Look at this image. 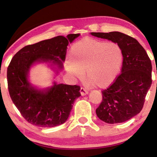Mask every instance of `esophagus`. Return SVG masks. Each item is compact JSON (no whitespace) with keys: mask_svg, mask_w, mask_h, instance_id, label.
<instances>
[{"mask_svg":"<svg viewBox=\"0 0 157 157\" xmlns=\"http://www.w3.org/2000/svg\"><path fill=\"white\" fill-rule=\"evenodd\" d=\"M80 93H81V96H85V95H86V94H89V91H88L87 89H84V88H81Z\"/></svg>","mask_w":157,"mask_h":157,"instance_id":"1","label":"esophagus"}]
</instances>
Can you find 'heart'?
Returning <instances> with one entry per match:
<instances>
[{"label":"heart","mask_w":157,"mask_h":157,"mask_svg":"<svg viewBox=\"0 0 157 157\" xmlns=\"http://www.w3.org/2000/svg\"><path fill=\"white\" fill-rule=\"evenodd\" d=\"M70 55L65 63L68 74L81 78L86 71L89 83L101 89L116 80L123 64V51L119 44L91 38L75 43Z\"/></svg>","instance_id":"1"}]
</instances>
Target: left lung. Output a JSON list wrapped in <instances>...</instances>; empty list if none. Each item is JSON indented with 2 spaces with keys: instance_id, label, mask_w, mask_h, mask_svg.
I'll list each match as a JSON object with an SVG mask.
<instances>
[{
  "instance_id": "obj_1",
  "label": "left lung",
  "mask_w": 157,
  "mask_h": 157,
  "mask_svg": "<svg viewBox=\"0 0 157 157\" xmlns=\"http://www.w3.org/2000/svg\"><path fill=\"white\" fill-rule=\"evenodd\" d=\"M91 35L117 43L124 55L121 74L112 85L102 91L103 100L96 109V115L107 124L128 121L141 111L151 87V60L135 38L121 32H92Z\"/></svg>"
}]
</instances>
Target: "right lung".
Returning a JSON list of instances; mask_svg holds the SVG:
<instances>
[{
  "label": "right lung",
  "instance_id": "1",
  "mask_svg": "<svg viewBox=\"0 0 157 157\" xmlns=\"http://www.w3.org/2000/svg\"><path fill=\"white\" fill-rule=\"evenodd\" d=\"M80 36H59L23 47L11 60L7 70L10 98L23 118L39 127L63 124L69 117L75 100L81 96L78 86L53 81L51 86L40 89L29 80L31 68L37 63H47L56 75L63 68L66 50Z\"/></svg>",
  "mask_w": 157,
  "mask_h": 157
}]
</instances>
